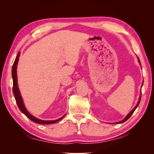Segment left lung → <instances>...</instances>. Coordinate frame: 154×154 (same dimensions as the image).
I'll return each instance as SVG.
<instances>
[{"mask_svg": "<svg viewBox=\"0 0 154 154\" xmlns=\"http://www.w3.org/2000/svg\"><path fill=\"white\" fill-rule=\"evenodd\" d=\"M137 59H138V62H139V64L141 65V63H140V60H139V58L137 57ZM143 84H142V86H143ZM141 94H140V96H139V101H138V102H137V105L135 106V107L127 115V116H126V117L122 120V121H121V122H116V123H112V124H119V123H124L125 122H126V121H127L130 116H131L132 115V114L134 113V112L135 111V110H136V109H137V107L138 106V105H139V103H140V101H141Z\"/></svg>", "mask_w": 154, "mask_h": 154, "instance_id": "8db88e82", "label": "left lung"}]
</instances>
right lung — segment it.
<instances>
[{
	"label": "right lung",
	"mask_w": 154,
	"mask_h": 154,
	"mask_svg": "<svg viewBox=\"0 0 154 154\" xmlns=\"http://www.w3.org/2000/svg\"><path fill=\"white\" fill-rule=\"evenodd\" d=\"M19 57H20V52L17 54V56L15 58V62H14V63L13 65V67H12V78H13V92L14 96H15V97L16 102H17V104L18 105V109H19L24 114H25L29 119H31V121H32V122H34L36 123L48 125V124H53V123H55L59 122L60 120H61L64 117L66 114L63 115L62 118H60L58 119L51 120V121H45V120H42V119H39L38 118H35V116L31 115L26 109V106L24 105V101H23L22 96L20 94V92L19 91V88H18V83H17V69L18 60H19Z\"/></svg>",
	"instance_id": "1"
}]
</instances>
